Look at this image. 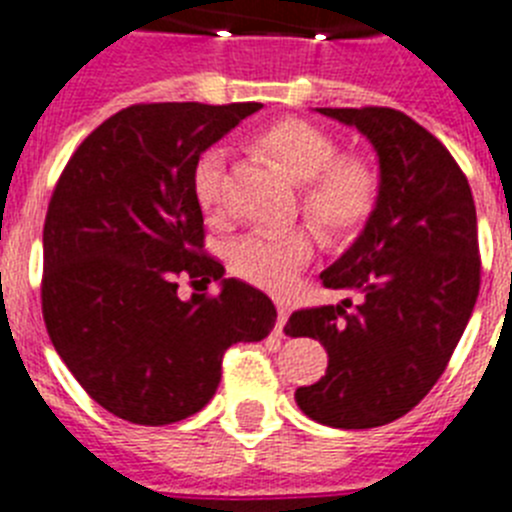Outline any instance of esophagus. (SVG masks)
<instances>
[{"label": "esophagus", "mask_w": 512, "mask_h": 512, "mask_svg": "<svg viewBox=\"0 0 512 512\" xmlns=\"http://www.w3.org/2000/svg\"><path fill=\"white\" fill-rule=\"evenodd\" d=\"M287 315H289L287 305H282V302H279V305H277V325H274V336H284V325H287Z\"/></svg>", "instance_id": "obj_1"}]
</instances>
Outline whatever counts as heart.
I'll return each instance as SVG.
<instances>
[{
	"mask_svg": "<svg viewBox=\"0 0 512 512\" xmlns=\"http://www.w3.org/2000/svg\"><path fill=\"white\" fill-rule=\"evenodd\" d=\"M259 146L292 179L302 182V207L330 238H348L372 217L379 174L366 158L338 156L336 138L300 117H287L264 130ZM230 151L210 146L197 156L192 189L210 217L228 212ZM315 256V235L307 228L289 233H246L228 246V266L253 287L282 295Z\"/></svg>",
	"mask_w": 512,
	"mask_h": 512,
	"instance_id": "1",
	"label": "heart"
}]
</instances>
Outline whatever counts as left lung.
<instances>
[{
	"instance_id": "8db88e82",
	"label": "left lung",
	"mask_w": 512,
	"mask_h": 512,
	"mask_svg": "<svg viewBox=\"0 0 512 512\" xmlns=\"http://www.w3.org/2000/svg\"><path fill=\"white\" fill-rule=\"evenodd\" d=\"M372 140L379 197L364 233L320 274L359 302L292 312L287 336L328 351L295 400L330 428H377L418 405L454 354L479 295L477 210L446 146L392 107H320Z\"/></svg>"
}]
</instances>
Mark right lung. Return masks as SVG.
<instances>
[{
    "label": "right lung",
    "instance_id": "obj_1",
    "mask_svg": "<svg viewBox=\"0 0 512 512\" xmlns=\"http://www.w3.org/2000/svg\"><path fill=\"white\" fill-rule=\"evenodd\" d=\"M259 102L125 107L84 138L43 225V320L76 382L107 413L169 425L200 413L238 341H261L274 302L205 253L192 169ZM182 278L220 296L178 300Z\"/></svg>",
    "mask_w": 512,
    "mask_h": 512
}]
</instances>
